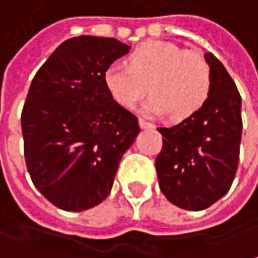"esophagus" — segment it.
<instances>
[{"label":"esophagus","mask_w":258,"mask_h":258,"mask_svg":"<svg viewBox=\"0 0 258 258\" xmlns=\"http://www.w3.org/2000/svg\"><path fill=\"white\" fill-rule=\"evenodd\" d=\"M139 124H140V127L142 128H153V124H150V122H147L146 119H143V118H140L139 119Z\"/></svg>","instance_id":"1"}]
</instances>
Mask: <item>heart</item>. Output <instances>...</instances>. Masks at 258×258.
<instances>
[{
  "mask_svg": "<svg viewBox=\"0 0 258 258\" xmlns=\"http://www.w3.org/2000/svg\"><path fill=\"white\" fill-rule=\"evenodd\" d=\"M105 84L124 108H133L150 92L144 114H169L174 119H184L206 102L212 73L202 53L171 42L152 40L133 51L130 66L115 62L106 70Z\"/></svg>",
  "mask_w": 258,
  "mask_h": 258,
  "instance_id": "heart-1",
  "label": "heart"
}]
</instances>
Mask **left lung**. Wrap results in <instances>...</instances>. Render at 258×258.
Masks as SVG:
<instances>
[{
    "label": "left lung",
    "mask_w": 258,
    "mask_h": 258,
    "mask_svg": "<svg viewBox=\"0 0 258 258\" xmlns=\"http://www.w3.org/2000/svg\"><path fill=\"white\" fill-rule=\"evenodd\" d=\"M212 86L199 111L163 136L156 158L160 191L181 209L203 210L222 199L232 185L242 134L241 96L232 77L213 53H205Z\"/></svg>",
    "instance_id": "obj_1"
}]
</instances>
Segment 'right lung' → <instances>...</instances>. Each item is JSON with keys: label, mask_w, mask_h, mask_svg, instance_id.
<instances>
[{"label": "right lung", "mask_w": 258, "mask_h": 258, "mask_svg": "<svg viewBox=\"0 0 258 258\" xmlns=\"http://www.w3.org/2000/svg\"><path fill=\"white\" fill-rule=\"evenodd\" d=\"M130 46L114 38L62 42L38 70L22 111L26 166L53 206L82 212L111 192L122 155L140 133L137 116L105 84Z\"/></svg>", "instance_id": "add662e5"}]
</instances>
